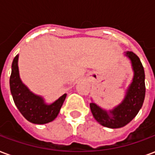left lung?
Instances as JSON below:
<instances>
[{"label": "left lung", "mask_w": 155, "mask_h": 155, "mask_svg": "<svg viewBox=\"0 0 155 155\" xmlns=\"http://www.w3.org/2000/svg\"><path fill=\"white\" fill-rule=\"evenodd\" d=\"M124 55L130 60L134 75L123 101L109 110L99 106L92 100L90 104L92 114L98 123L110 129L121 128L130 123L139 113L145 96V75L140 58L132 51L124 52Z\"/></svg>", "instance_id": "1"}]
</instances>
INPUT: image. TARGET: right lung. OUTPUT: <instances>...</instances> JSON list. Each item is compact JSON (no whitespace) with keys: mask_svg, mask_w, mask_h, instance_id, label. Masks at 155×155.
<instances>
[{"mask_svg":"<svg viewBox=\"0 0 155 155\" xmlns=\"http://www.w3.org/2000/svg\"><path fill=\"white\" fill-rule=\"evenodd\" d=\"M19 54L12 62L10 88L16 107L23 116L31 123L44 124L50 123L57 117L66 98V94L61 95L51 104H47L41 95L33 93L20 77L18 67Z\"/></svg>","mask_w":155,"mask_h":155,"instance_id":"right-lung-1","label":"right lung"}]
</instances>
